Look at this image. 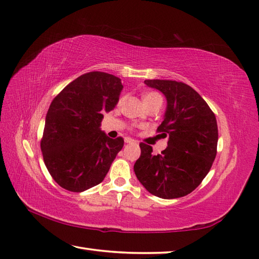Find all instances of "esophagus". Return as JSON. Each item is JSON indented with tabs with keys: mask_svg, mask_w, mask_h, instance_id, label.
<instances>
[{
	"mask_svg": "<svg viewBox=\"0 0 259 259\" xmlns=\"http://www.w3.org/2000/svg\"><path fill=\"white\" fill-rule=\"evenodd\" d=\"M124 142H125V144H135V140L131 139V138H125Z\"/></svg>",
	"mask_w": 259,
	"mask_h": 259,
	"instance_id": "34e87169",
	"label": "esophagus"
}]
</instances>
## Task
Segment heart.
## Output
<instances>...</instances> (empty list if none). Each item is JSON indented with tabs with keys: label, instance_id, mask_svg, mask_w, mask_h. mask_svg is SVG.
<instances>
[{
	"label": "heart",
	"instance_id": "1",
	"mask_svg": "<svg viewBox=\"0 0 259 259\" xmlns=\"http://www.w3.org/2000/svg\"><path fill=\"white\" fill-rule=\"evenodd\" d=\"M157 97H159V95H158V93H155V92L146 93V95L144 96V101H145V103H146V102H148V101H151L152 99H155V98H157Z\"/></svg>",
	"mask_w": 259,
	"mask_h": 259
}]
</instances>
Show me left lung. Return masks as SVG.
Returning a JSON list of instances; mask_svg holds the SVG:
<instances>
[{
  "instance_id": "8db88e82",
  "label": "left lung",
  "mask_w": 259,
  "mask_h": 259,
  "mask_svg": "<svg viewBox=\"0 0 259 259\" xmlns=\"http://www.w3.org/2000/svg\"><path fill=\"white\" fill-rule=\"evenodd\" d=\"M145 83L166 97L167 108L158 130L168 137V147L153 155L149 145L140 144L135 174L152 195L163 199L184 197L200 185L216 157V117L199 93L183 82L146 80Z\"/></svg>"
}]
</instances>
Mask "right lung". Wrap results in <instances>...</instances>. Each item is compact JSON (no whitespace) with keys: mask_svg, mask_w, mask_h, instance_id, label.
Masks as SVG:
<instances>
[{"mask_svg":"<svg viewBox=\"0 0 259 259\" xmlns=\"http://www.w3.org/2000/svg\"><path fill=\"white\" fill-rule=\"evenodd\" d=\"M122 89L121 79L95 71L76 78L51 102L41 150L49 172L62 188L82 192L106 177L124 141L109 138L101 121L117 106Z\"/></svg>","mask_w":259,"mask_h":259,"instance_id":"obj_1","label":"right lung"}]
</instances>
